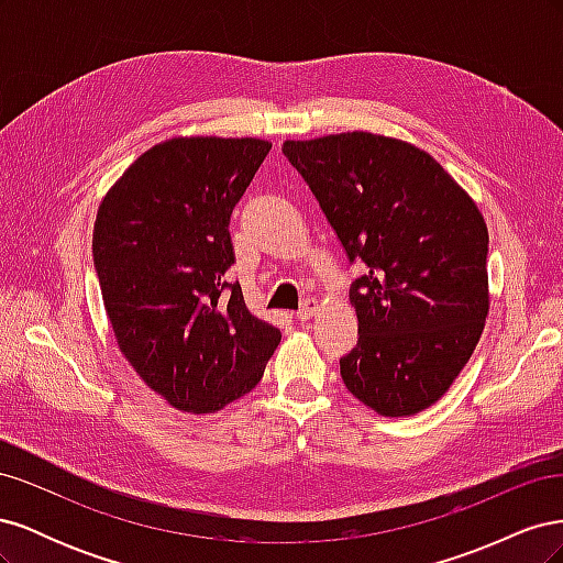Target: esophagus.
<instances>
[{"label":"esophagus","instance_id":"34e87169","mask_svg":"<svg viewBox=\"0 0 563 563\" xmlns=\"http://www.w3.org/2000/svg\"><path fill=\"white\" fill-rule=\"evenodd\" d=\"M317 314V300H312V298H308L302 302V308L296 312V319L298 321H308L310 317H314Z\"/></svg>","mask_w":563,"mask_h":563}]
</instances>
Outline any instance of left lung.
I'll use <instances>...</instances> for the list:
<instances>
[{
	"label": "left lung",
	"mask_w": 563,
	"mask_h": 563,
	"mask_svg": "<svg viewBox=\"0 0 563 563\" xmlns=\"http://www.w3.org/2000/svg\"><path fill=\"white\" fill-rule=\"evenodd\" d=\"M284 157L364 275L350 286L360 340L340 356L352 395L413 416L451 387L488 314V230L428 152L352 131L286 141Z\"/></svg>",
	"instance_id": "obj_1"
}]
</instances>
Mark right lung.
Returning <instances> with one entry per match:
<instances>
[{
  "instance_id": "1",
  "label": "right lung",
  "mask_w": 563,
  "mask_h": 563,
  "mask_svg": "<svg viewBox=\"0 0 563 563\" xmlns=\"http://www.w3.org/2000/svg\"><path fill=\"white\" fill-rule=\"evenodd\" d=\"M258 139H174L135 159L98 209L93 267L117 345L185 413L261 383L279 329L246 310L230 218L269 152Z\"/></svg>"
}]
</instances>
